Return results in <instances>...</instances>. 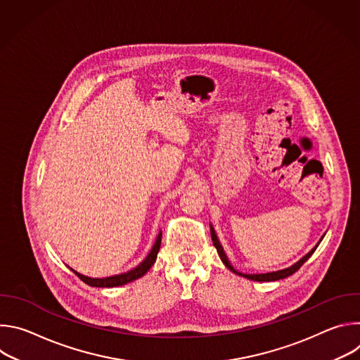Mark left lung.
Returning a JSON list of instances; mask_svg holds the SVG:
<instances>
[{
    "label": "left lung",
    "mask_w": 360,
    "mask_h": 360,
    "mask_svg": "<svg viewBox=\"0 0 360 360\" xmlns=\"http://www.w3.org/2000/svg\"><path fill=\"white\" fill-rule=\"evenodd\" d=\"M211 236H212V242H214V246L217 248V250H218V255H219V258H221V261L224 262V265L229 269V271H232L233 274H236V275H239V276H243V278H246V279H250V281H256V282H272V281H279V279H283V278H288V276H290V275H293L307 259L311 258L312 256V253L316 250V248H318V245L321 243H318L309 253H306L303 258L300 259V261H297L295 265H292V266H289V268H286V269H282V271H276V272H269V274H252V275H248V274H240V272H238V271H235V268L231 265V262H229V259L226 258V255H225V252H224V248H222V245H221V242H219V239H218V236H217V233H215V229L212 228V225H211ZM322 240V239H321Z\"/></svg>",
    "instance_id": "obj_1"
}]
</instances>
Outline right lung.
<instances>
[{"label": "right lung", "mask_w": 360, "mask_h": 360, "mask_svg": "<svg viewBox=\"0 0 360 360\" xmlns=\"http://www.w3.org/2000/svg\"><path fill=\"white\" fill-rule=\"evenodd\" d=\"M161 239H162V232L158 233L157 236V240L155 243H153L150 252L148 253L146 258L134 269L125 272V274H121V275H115V276H110V278H88V276H84L78 272H75L74 269H71L82 282H85L86 285L89 286H94V288H115V286H122L125 283H129L135 279H139L141 276H143L149 269L150 266L155 264L157 261V255L160 252V248H161Z\"/></svg>", "instance_id": "obj_1"}]
</instances>
